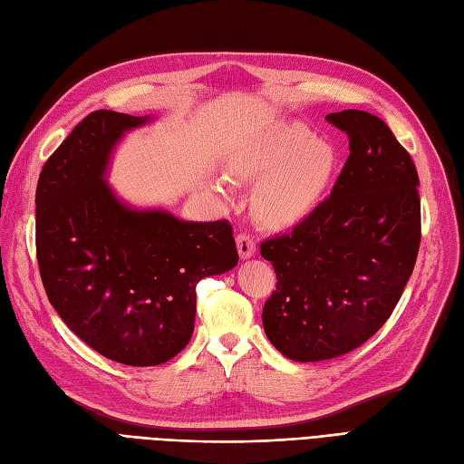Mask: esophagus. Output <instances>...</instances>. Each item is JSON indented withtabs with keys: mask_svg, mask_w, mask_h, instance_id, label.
Instances as JSON below:
<instances>
[{
	"mask_svg": "<svg viewBox=\"0 0 464 464\" xmlns=\"http://www.w3.org/2000/svg\"><path fill=\"white\" fill-rule=\"evenodd\" d=\"M236 244H237V251H239V257L242 259H249L257 251V244H255V239L246 234V232H239L236 236Z\"/></svg>",
	"mask_w": 464,
	"mask_h": 464,
	"instance_id": "esophagus-1",
	"label": "esophagus"
}]
</instances>
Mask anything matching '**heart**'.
Wrapping results in <instances>:
<instances>
[{"instance_id": "obj_1", "label": "heart", "mask_w": 464, "mask_h": 464, "mask_svg": "<svg viewBox=\"0 0 464 464\" xmlns=\"http://www.w3.org/2000/svg\"><path fill=\"white\" fill-rule=\"evenodd\" d=\"M228 177L259 182L255 207L270 228H290L305 220L328 194L338 170V153L305 126H275L239 141L227 155ZM211 188L230 198L227 179H215Z\"/></svg>"}]
</instances>
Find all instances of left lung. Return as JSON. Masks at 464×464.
<instances>
[{
  "mask_svg": "<svg viewBox=\"0 0 464 464\" xmlns=\"http://www.w3.org/2000/svg\"><path fill=\"white\" fill-rule=\"evenodd\" d=\"M326 121L349 138L330 198L290 234L261 244L278 278L265 332L301 362L349 353L384 326L420 246L417 167L390 126L357 109Z\"/></svg>",
  "mask_w": 464,
  "mask_h": 464,
  "instance_id": "8db88e82",
  "label": "left lung"
}]
</instances>
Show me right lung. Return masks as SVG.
<instances>
[{"label":"right lung","mask_w":464,"mask_h":464,"mask_svg":"<svg viewBox=\"0 0 464 464\" xmlns=\"http://www.w3.org/2000/svg\"><path fill=\"white\" fill-rule=\"evenodd\" d=\"M150 117L93 111L47 159L36 188V257L47 299L80 340L130 366L188 345L196 285L237 265L227 220L134 211L103 180L111 150Z\"/></svg>","instance_id":"1"}]
</instances>
